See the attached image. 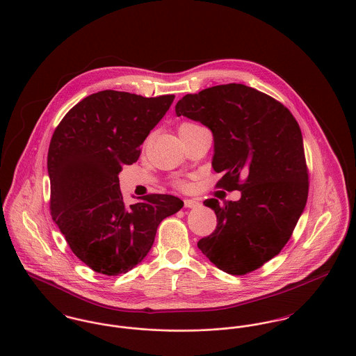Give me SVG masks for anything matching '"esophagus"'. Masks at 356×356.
Segmentation results:
<instances>
[{"instance_id": "1", "label": "esophagus", "mask_w": 356, "mask_h": 356, "mask_svg": "<svg viewBox=\"0 0 356 356\" xmlns=\"http://www.w3.org/2000/svg\"><path fill=\"white\" fill-rule=\"evenodd\" d=\"M184 204H185V207H186V208H196V207H199V205H200L199 202H196V200H191V199L184 200Z\"/></svg>"}]
</instances>
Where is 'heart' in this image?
<instances>
[{"label":"heart","instance_id":"heart-1","mask_svg":"<svg viewBox=\"0 0 356 356\" xmlns=\"http://www.w3.org/2000/svg\"><path fill=\"white\" fill-rule=\"evenodd\" d=\"M197 127H200V124L193 123V122H182V123L178 126V133H179V136H181V134L188 133V131H191V130H193V129H197ZM147 144H148V140L145 141V145H147ZM175 185H177L178 188H186V186H188V182L184 181V179H178V181L175 182Z\"/></svg>","mask_w":356,"mask_h":356}]
</instances>
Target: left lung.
Listing matches in <instances>:
<instances>
[{"label":"left lung","mask_w":356,"mask_h":356,"mask_svg":"<svg viewBox=\"0 0 356 356\" xmlns=\"http://www.w3.org/2000/svg\"><path fill=\"white\" fill-rule=\"evenodd\" d=\"M175 113L212 131V167L223 172L216 188L241 192L238 202H204L218 225L197 247L222 271L245 275L281 252L305 209L308 168L299 123L284 104L241 83L186 95Z\"/></svg>","instance_id":"8db88e82"}]
</instances>
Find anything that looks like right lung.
Listing matches in <instances>:
<instances>
[{"label": "right lung", "mask_w": 356, "mask_h": 356, "mask_svg": "<svg viewBox=\"0 0 356 356\" xmlns=\"http://www.w3.org/2000/svg\"><path fill=\"white\" fill-rule=\"evenodd\" d=\"M174 99L99 92L72 106L51 136V219L96 273L131 270L149 252L160 222L184 207L175 196L154 193L127 205L118 177L122 165L138 160L140 145Z\"/></svg>", "instance_id": "add662e5"}]
</instances>
